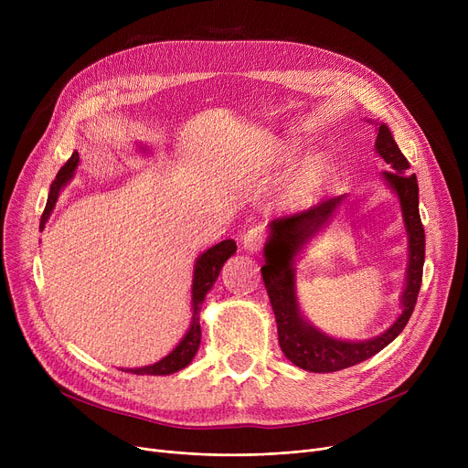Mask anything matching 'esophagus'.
Masks as SVG:
<instances>
[{"mask_svg":"<svg viewBox=\"0 0 468 468\" xmlns=\"http://www.w3.org/2000/svg\"><path fill=\"white\" fill-rule=\"evenodd\" d=\"M240 240H242V247L247 249V250H250V252L260 250L261 242H263V228L254 226V228L247 229V231H244V235H242Z\"/></svg>","mask_w":468,"mask_h":468,"instance_id":"obj_1","label":"esophagus"}]
</instances>
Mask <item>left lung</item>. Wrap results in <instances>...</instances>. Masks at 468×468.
I'll list each match as a JSON object with an SVG mask.
<instances>
[{"label": "left lung", "mask_w": 468, "mask_h": 468, "mask_svg": "<svg viewBox=\"0 0 468 468\" xmlns=\"http://www.w3.org/2000/svg\"><path fill=\"white\" fill-rule=\"evenodd\" d=\"M376 152L392 168L383 172V178L399 195L410 237V261L406 271V290L402 293L404 311L385 334L355 343L334 339L305 323L298 307L292 258L300 252V249L314 233L326 226L334 210L341 205V201H346V195L326 197L321 203L296 214L281 216L269 224L271 235H269L263 249L265 265L261 267V277L277 318L279 346L286 358L307 372H337L374 356L404 330L417 303L425 263V229L420 216V187H417L415 175H408L410 163L385 125H379L378 129Z\"/></svg>", "instance_id": "8db88e82"}]
</instances>
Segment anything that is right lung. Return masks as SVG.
<instances>
[{"instance_id":"add662e5","label":"right lung","mask_w":468,"mask_h":468,"mask_svg":"<svg viewBox=\"0 0 468 468\" xmlns=\"http://www.w3.org/2000/svg\"><path fill=\"white\" fill-rule=\"evenodd\" d=\"M80 163V154L73 152L71 157L64 163V166L58 170L57 178L51 184V189H48V199L45 205V210L41 214V224L39 228H45V221L48 218V214L53 212L55 203L58 199V193L60 189L69 182V178L73 176V170H76ZM237 250V244L233 239L228 240H221L218 242L216 247L208 249L205 254H201V258L197 260L195 263V273H193V288H191V302H193V316H191V326L187 330V334L184 335V339L178 343V347L172 351L170 355H166L163 360L152 364V366H144V367H131V374L136 376H168V374H175L182 367H186L197 349H199V343H201V324H199V311L201 305L205 302L207 292L212 288V284L216 282L221 267L228 261V258H231Z\"/></svg>"}]
</instances>
